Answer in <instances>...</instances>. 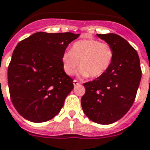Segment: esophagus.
<instances>
[{
  "mask_svg": "<svg viewBox=\"0 0 150 150\" xmlns=\"http://www.w3.org/2000/svg\"><path fill=\"white\" fill-rule=\"evenodd\" d=\"M73 84H74V86H77V85H79V83L78 81L77 80H74L73 81Z\"/></svg>",
  "mask_w": 150,
  "mask_h": 150,
  "instance_id": "esophagus-1",
  "label": "esophagus"
}]
</instances>
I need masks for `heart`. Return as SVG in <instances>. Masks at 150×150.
<instances>
[{"instance_id": "1", "label": "heart", "mask_w": 150, "mask_h": 150, "mask_svg": "<svg viewBox=\"0 0 150 150\" xmlns=\"http://www.w3.org/2000/svg\"><path fill=\"white\" fill-rule=\"evenodd\" d=\"M113 59L111 46L92 39L76 41L62 55L63 69L67 75H73L79 63V75L83 78L101 76L109 69Z\"/></svg>"}]
</instances>
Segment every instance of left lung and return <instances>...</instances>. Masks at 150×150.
Listing matches in <instances>:
<instances>
[{
	"label": "left lung",
	"instance_id": "left-lung-1",
	"mask_svg": "<svg viewBox=\"0 0 150 150\" xmlns=\"http://www.w3.org/2000/svg\"><path fill=\"white\" fill-rule=\"evenodd\" d=\"M114 50V59L106 73L83 83L81 98L84 114L94 122L108 125L126 115L134 102L142 78L137 51L115 33L97 34Z\"/></svg>",
	"mask_w": 150,
	"mask_h": 150
}]
</instances>
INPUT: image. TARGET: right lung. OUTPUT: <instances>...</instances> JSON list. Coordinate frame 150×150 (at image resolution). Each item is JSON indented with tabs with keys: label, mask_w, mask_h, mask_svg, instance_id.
<instances>
[{
	"label": "right lung",
	"mask_w": 150,
	"mask_h": 150,
	"mask_svg": "<svg viewBox=\"0 0 150 150\" xmlns=\"http://www.w3.org/2000/svg\"><path fill=\"white\" fill-rule=\"evenodd\" d=\"M79 36L71 33H34L19 42L8 68L13 106L33 122H44L58 115L74 88L63 69L62 55Z\"/></svg>",
	"instance_id": "add662e5"
}]
</instances>
